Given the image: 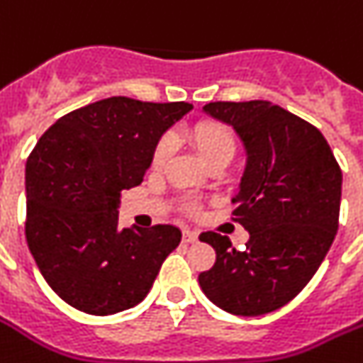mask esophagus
Listing matches in <instances>:
<instances>
[{"instance_id": "34e87169", "label": "esophagus", "mask_w": 363, "mask_h": 363, "mask_svg": "<svg viewBox=\"0 0 363 363\" xmlns=\"http://www.w3.org/2000/svg\"><path fill=\"white\" fill-rule=\"evenodd\" d=\"M199 241V233L193 230H184V242H196Z\"/></svg>"}]
</instances>
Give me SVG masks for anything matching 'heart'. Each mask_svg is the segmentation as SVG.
Wrapping results in <instances>:
<instances>
[{
	"instance_id": "1",
	"label": "heart",
	"mask_w": 363,
	"mask_h": 363,
	"mask_svg": "<svg viewBox=\"0 0 363 363\" xmlns=\"http://www.w3.org/2000/svg\"><path fill=\"white\" fill-rule=\"evenodd\" d=\"M191 143H193L196 154L203 164L208 161L220 157V155H233L235 150V139L233 133L226 125L218 122H200L191 131ZM169 155V140H161L154 152V163L161 164Z\"/></svg>"
}]
</instances>
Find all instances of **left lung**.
<instances>
[{
	"mask_svg": "<svg viewBox=\"0 0 363 363\" xmlns=\"http://www.w3.org/2000/svg\"><path fill=\"white\" fill-rule=\"evenodd\" d=\"M202 111L230 125L245 148L233 215L250 239L235 250L226 235L200 233L217 259L199 284L220 310L263 315L295 298L330 250L340 164L321 131L271 101H213Z\"/></svg>",
	"mask_w": 363,
	"mask_h": 363,
	"instance_id": "obj_1",
	"label": "left lung"
}]
</instances>
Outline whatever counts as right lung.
<instances>
[{
  "label": "right lung",
  "mask_w": 363,
  "mask_h": 363,
  "mask_svg": "<svg viewBox=\"0 0 363 363\" xmlns=\"http://www.w3.org/2000/svg\"><path fill=\"white\" fill-rule=\"evenodd\" d=\"M191 109L113 96L59 118L33 148L27 247L48 286L76 310L111 315L137 306L182 241L172 224L118 228V208L161 137Z\"/></svg>",
  "instance_id": "obj_1"
}]
</instances>
